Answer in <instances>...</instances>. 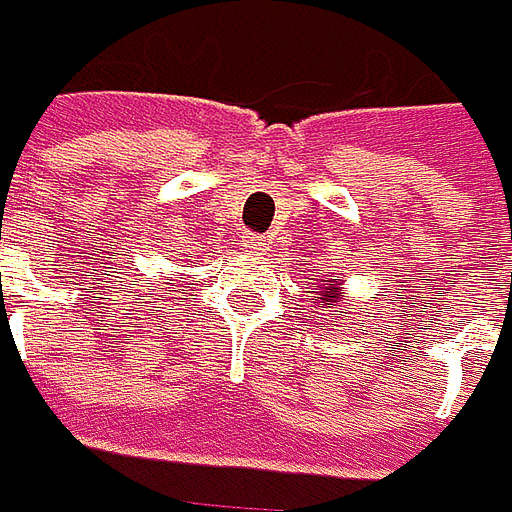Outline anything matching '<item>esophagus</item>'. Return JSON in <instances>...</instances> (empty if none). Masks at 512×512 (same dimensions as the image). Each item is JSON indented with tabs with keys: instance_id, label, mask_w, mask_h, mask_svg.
<instances>
[{
	"instance_id": "obj_1",
	"label": "esophagus",
	"mask_w": 512,
	"mask_h": 512,
	"mask_svg": "<svg viewBox=\"0 0 512 512\" xmlns=\"http://www.w3.org/2000/svg\"><path fill=\"white\" fill-rule=\"evenodd\" d=\"M242 247H245V253H250V256H262V253L267 250L265 239H262V236H245Z\"/></svg>"
}]
</instances>
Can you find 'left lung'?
<instances>
[{"mask_svg":"<svg viewBox=\"0 0 512 512\" xmlns=\"http://www.w3.org/2000/svg\"><path fill=\"white\" fill-rule=\"evenodd\" d=\"M339 282H342V279H327V285L313 287V290H310V293L316 296V302H313V305L330 307V316H336V319H342L344 307H347Z\"/></svg>","mask_w":512,"mask_h":512,"instance_id":"1","label":"left lung"}]
</instances>
